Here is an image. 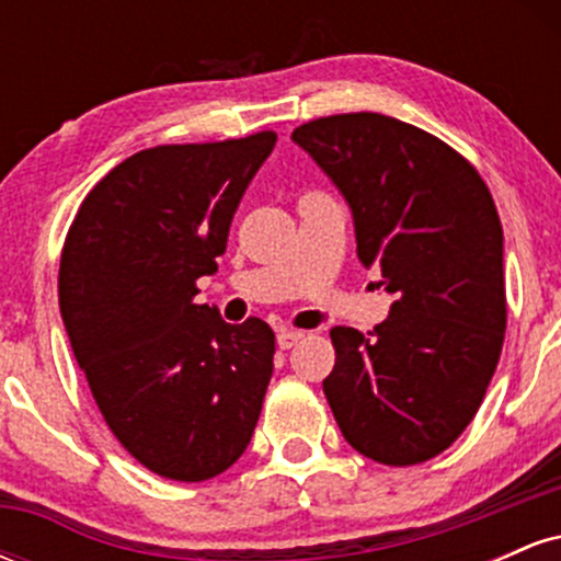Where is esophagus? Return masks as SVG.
I'll return each mask as SVG.
<instances>
[{
	"label": "esophagus",
	"instance_id": "esophagus-1",
	"mask_svg": "<svg viewBox=\"0 0 561 561\" xmlns=\"http://www.w3.org/2000/svg\"><path fill=\"white\" fill-rule=\"evenodd\" d=\"M302 340V332L298 330H279L276 332V345L282 347V351H289V347H295Z\"/></svg>",
	"mask_w": 561,
	"mask_h": 561
}]
</instances>
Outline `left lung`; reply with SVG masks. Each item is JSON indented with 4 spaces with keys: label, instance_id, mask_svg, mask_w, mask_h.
Returning <instances> with one entry per match:
<instances>
[{
    "label": "left lung",
    "instance_id": "obj_1",
    "mask_svg": "<svg viewBox=\"0 0 561 561\" xmlns=\"http://www.w3.org/2000/svg\"><path fill=\"white\" fill-rule=\"evenodd\" d=\"M293 141L345 197L356 253L392 295L375 332H330L324 396L379 465L446 450L478 414L506 330L504 231L480 173L446 141L379 113L308 121Z\"/></svg>",
    "mask_w": 561,
    "mask_h": 561
}]
</instances>
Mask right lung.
<instances>
[{"mask_svg":"<svg viewBox=\"0 0 561 561\" xmlns=\"http://www.w3.org/2000/svg\"><path fill=\"white\" fill-rule=\"evenodd\" d=\"M276 134L134 152L89 192L60 259V313L107 427L139 465L210 480L248 448L274 371L266 321L197 306Z\"/></svg>","mask_w":561,"mask_h":561,"instance_id":"right-lung-1","label":"right lung"}]
</instances>
